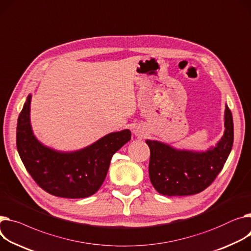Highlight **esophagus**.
Masks as SVG:
<instances>
[{
    "mask_svg": "<svg viewBox=\"0 0 251 251\" xmlns=\"http://www.w3.org/2000/svg\"><path fill=\"white\" fill-rule=\"evenodd\" d=\"M133 132H134V134L136 135V136H141V134H142V133H141V131L138 129V128H135L134 130H133Z\"/></svg>",
    "mask_w": 251,
    "mask_h": 251,
    "instance_id": "34e87169",
    "label": "esophagus"
}]
</instances>
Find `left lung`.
I'll return each mask as SVG.
<instances>
[{"mask_svg": "<svg viewBox=\"0 0 251 251\" xmlns=\"http://www.w3.org/2000/svg\"><path fill=\"white\" fill-rule=\"evenodd\" d=\"M225 131L215 147L203 152L178 150L146 140L150 149L149 178L154 189L164 196H190L207 189L222 171L233 145V119L226 106Z\"/></svg>", "mask_w": 251, "mask_h": 251, "instance_id": "obj_1", "label": "left lung"}]
</instances>
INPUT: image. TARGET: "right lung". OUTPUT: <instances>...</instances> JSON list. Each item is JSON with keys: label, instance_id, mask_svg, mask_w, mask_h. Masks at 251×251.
Returning <instances> with one entry per match:
<instances>
[{"label": "right lung", "instance_id": "right-lung-1", "mask_svg": "<svg viewBox=\"0 0 251 251\" xmlns=\"http://www.w3.org/2000/svg\"><path fill=\"white\" fill-rule=\"evenodd\" d=\"M31 95L17 123V149L27 172L45 192L56 197L80 199L94 195L107 176L113 154L131 139L128 129L113 132L92 145L61 152L40 143L30 124Z\"/></svg>", "mask_w": 251, "mask_h": 251}]
</instances>
